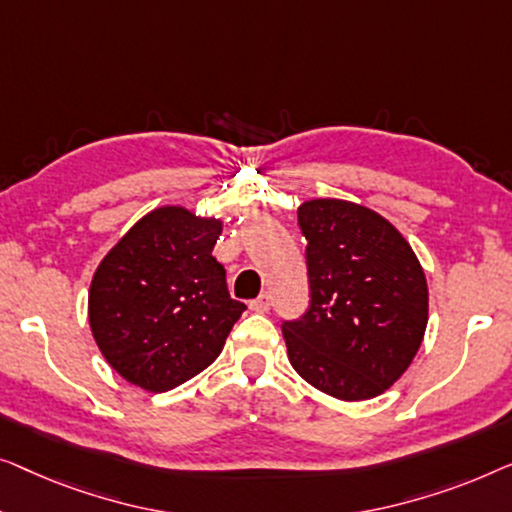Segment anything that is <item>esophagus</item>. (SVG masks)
<instances>
[{
  "label": "esophagus",
  "instance_id": "1",
  "mask_svg": "<svg viewBox=\"0 0 512 512\" xmlns=\"http://www.w3.org/2000/svg\"><path fill=\"white\" fill-rule=\"evenodd\" d=\"M269 306H271V297L266 292L259 294L257 299L250 301V308H253V311H257V313H266V311H269Z\"/></svg>",
  "mask_w": 512,
  "mask_h": 512
}]
</instances>
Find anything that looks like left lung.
Segmentation results:
<instances>
[{"mask_svg":"<svg viewBox=\"0 0 512 512\" xmlns=\"http://www.w3.org/2000/svg\"><path fill=\"white\" fill-rule=\"evenodd\" d=\"M311 304L283 320L294 371L343 401L383 394L427 329V278L408 241L371 208L343 199L299 206Z\"/></svg>","mask_w":512,"mask_h":512,"instance_id":"obj_1","label":"left lung"}]
</instances>
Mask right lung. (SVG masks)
I'll list each match as a JSON object with an SVG mask.
<instances>
[{"instance_id": "add662e5", "label": "right lung", "mask_w": 512, "mask_h": 512, "mask_svg": "<svg viewBox=\"0 0 512 512\" xmlns=\"http://www.w3.org/2000/svg\"><path fill=\"white\" fill-rule=\"evenodd\" d=\"M215 218L164 206L141 218L95 271L92 336L115 371L148 392L174 390L222 352L246 304L213 257Z\"/></svg>"}]
</instances>
